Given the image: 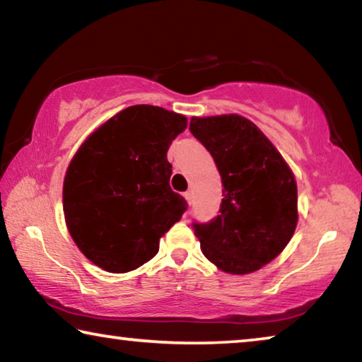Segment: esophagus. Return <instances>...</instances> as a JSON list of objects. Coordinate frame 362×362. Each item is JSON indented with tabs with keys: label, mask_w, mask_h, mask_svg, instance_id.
<instances>
[{
	"label": "esophagus",
	"mask_w": 362,
	"mask_h": 362,
	"mask_svg": "<svg viewBox=\"0 0 362 362\" xmlns=\"http://www.w3.org/2000/svg\"><path fill=\"white\" fill-rule=\"evenodd\" d=\"M183 198H185V199H187V203H188V204H192V198H193V193H192V192H185V193H183Z\"/></svg>",
	"instance_id": "1"
}]
</instances>
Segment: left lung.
I'll use <instances>...</instances> for the list:
<instances>
[{
  "mask_svg": "<svg viewBox=\"0 0 362 362\" xmlns=\"http://www.w3.org/2000/svg\"><path fill=\"white\" fill-rule=\"evenodd\" d=\"M190 132L222 179L219 216L193 223L202 251L227 274H250L282 253L298 223L296 180L282 154L238 114L192 117Z\"/></svg>",
  "mask_w": 362,
  "mask_h": 362,
  "instance_id": "obj_1",
  "label": "left lung"
}]
</instances>
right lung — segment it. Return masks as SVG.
I'll return each instance as SVG.
<instances>
[{
	"label": "right lung",
	"mask_w": 362,
	"mask_h": 362,
	"mask_svg": "<svg viewBox=\"0 0 362 362\" xmlns=\"http://www.w3.org/2000/svg\"><path fill=\"white\" fill-rule=\"evenodd\" d=\"M187 117L130 106L100 125L69 164L62 187L67 230L101 269L130 272L153 259L159 238L187 209L169 185L168 150Z\"/></svg>",
	"instance_id": "add662e5"
}]
</instances>
